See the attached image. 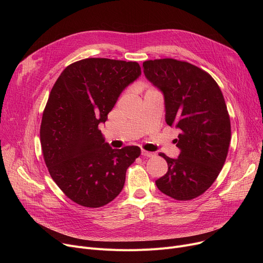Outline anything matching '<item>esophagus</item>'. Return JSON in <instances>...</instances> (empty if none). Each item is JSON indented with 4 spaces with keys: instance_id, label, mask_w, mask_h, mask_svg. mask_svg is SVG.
<instances>
[{
    "instance_id": "34e87169",
    "label": "esophagus",
    "mask_w": 263,
    "mask_h": 263,
    "mask_svg": "<svg viewBox=\"0 0 263 263\" xmlns=\"http://www.w3.org/2000/svg\"><path fill=\"white\" fill-rule=\"evenodd\" d=\"M142 156L147 157V158H154V157H156V154L149 153V151H146V150H142Z\"/></svg>"
}]
</instances>
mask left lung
<instances>
[{
	"mask_svg": "<svg viewBox=\"0 0 263 263\" xmlns=\"http://www.w3.org/2000/svg\"><path fill=\"white\" fill-rule=\"evenodd\" d=\"M143 67L164 97L165 121L180 130V154L177 159L159 155L168 171L156 184L172 198L193 199L212 185L226 161L231 130L224 96L209 73L190 63L163 59Z\"/></svg>",
	"mask_w": 263,
	"mask_h": 263,
	"instance_id": "obj_1",
	"label": "left lung"
}]
</instances>
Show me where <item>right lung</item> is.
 Returning <instances> with one entry per match:
<instances>
[{
  "label": "right lung",
  "mask_w": 263,
  "mask_h": 263,
  "mask_svg": "<svg viewBox=\"0 0 263 263\" xmlns=\"http://www.w3.org/2000/svg\"><path fill=\"white\" fill-rule=\"evenodd\" d=\"M142 74L136 62L86 59L64 69L50 92L40 127L49 173L72 201L99 208L119 195L141 149H113L98 126Z\"/></svg>",
  "instance_id": "obj_1"
}]
</instances>
